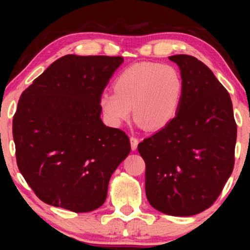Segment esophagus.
<instances>
[{
    "mask_svg": "<svg viewBox=\"0 0 250 250\" xmlns=\"http://www.w3.org/2000/svg\"><path fill=\"white\" fill-rule=\"evenodd\" d=\"M137 145H139V140L136 139V137H130V146H131V149L133 150H136L137 149Z\"/></svg>",
    "mask_w": 250,
    "mask_h": 250,
    "instance_id": "esophagus-1",
    "label": "esophagus"
}]
</instances>
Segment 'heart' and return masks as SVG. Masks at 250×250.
I'll return each instance as SVG.
<instances>
[{
    "instance_id": "obj_1",
    "label": "heart",
    "mask_w": 250,
    "mask_h": 250,
    "mask_svg": "<svg viewBox=\"0 0 250 250\" xmlns=\"http://www.w3.org/2000/svg\"><path fill=\"white\" fill-rule=\"evenodd\" d=\"M104 91L99 104L105 122L120 127L130 117L131 107L140 127L159 130L173 121L183 96V80L174 67L143 62L125 68Z\"/></svg>"
}]
</instances>
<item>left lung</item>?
I'll return each instance as SVG.
<instances>
[{
    "label": "left lung",
    "instance_id": "1",
    "mask_svg": "<svg viewBox=\"0 0 250 250\" xmlns=\"http://www.w3.org/2000/svg\"><path fill=\"white\" fill-rule=\"evenodd\" d=\"M183 80L173 121L139 143L146 195L156 210L193 216L215 202L234 168L236 123L226 88L190 55L169 56Z\"/></svg>",
    "mask_w": 250,
    "mask_h": 250
}]
</instances>
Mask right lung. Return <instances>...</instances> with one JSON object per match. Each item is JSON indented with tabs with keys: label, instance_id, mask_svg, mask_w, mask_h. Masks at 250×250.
I'll return each instance as SVG.
<instances>
[{
	"label": "right lung",
	"instance_id": "obj_1",
	"mask_svg": "<svg viewBox=\"0 0 250 250\" xmlns=\"http://www.w3.org/2000/svg\"><path fill=\"white\" fill-rule=\"evenodd\" d=\"M123 57L65 55L20 97L13 136L20 171L43 202L74 213L100 208L130 153L122 130L101 120L99 100Z\"/></svg>",
	"mask_w": 250,
	"mask_h": 250
}]
</instances>
